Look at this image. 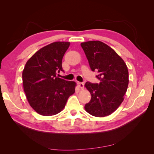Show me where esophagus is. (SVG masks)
Returning a JSON list of instances; mask_svg holds the SVG:
<instances>
[{
    "label": "esophagus",
    "mask_w": 154,
    "mask_h": 154,
    "mask_svg": "<svg viewBox=\"0 0 154 154\" xmlns=\"http://www.w3.org/2000/svg\"><path fill=\"white\" fill-rule=\"evenodd\" d=\"M78 84L79 87L82 88V89H83V88H84V83H83V82H78Z\"/></svg>",
    "instance_id": "obj_1"
}]
</instances>
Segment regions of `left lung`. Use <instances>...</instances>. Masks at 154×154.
<instances>
[{
  "instance_id": "8db88e82",
  "label": "left lung",
  "mask_w": 154,
  "mask_h": 154,
  "mask_svg": "<svg viewBox=\"0 0 154 154\" xmlns=\"http://www.w3.org/2000/svg\"><path fill=\"white\" fill-rule=\"evenodd\" d=\"M92 71L100 83L86 82L85 86L91 94V100L85 105L88 114L105 117L122 104L128 85V71L123 60L109 45L100 41L81 44Z\"/></svg>"
}]
</instances>
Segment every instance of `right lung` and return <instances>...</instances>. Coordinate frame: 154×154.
<instances>
[{
    "mask_svg": "<svg viewBox=\"0 0 154 154\" xmlns=\"http://www.w3.org/2000/svg\"><path fill=\"white\" fill-rule=\"evenodd\" d=\"M70 42H56L35 53L22 72L24 90L29 105L37 113L53 116L60 112L69 97L75 92L76 83L58 78L64 71L62 58Z\"/></svg>",
    "mask_w": 154,
    "mask_h": 154,
    "instance_id": "obj_1",
    "label": "right lung"
}]
</instances>
